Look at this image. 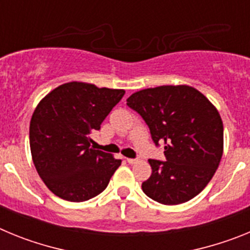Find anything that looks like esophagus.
Here are the masks:
<instances>
[{
    "label": "esophagus",
    "instance_id": "34e87169",
    "mask_svg": "<svg viewBox=\"0 0 250 250\" xmlns=\"http://www.w3.org/2000/svg\"><path fill=\"white\" fill-rule=\"evenodd\" d=\"M127 160V163H129V164H135V163H138V159H130V158H127L126 159Z\"/></svg>",
    "mask_w": 250,
    "mask_h": 250
}]
</instances>
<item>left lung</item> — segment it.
<instances>
[{"label":"left lung","instance_id":"left-lung-1","mask_svg":"<svg viewBox=\"0 0 250 250\" xmlns=\"http://www.w3.org/2000/svg\"><path fill=\"white\" fill-rule=\"evenodd\" d=\"M127 105L149 126L167 161L149 159L151 176L143 191L165 205L189 202L210 182L224 146L223 121L215 106L189 85H164L136 91Z\"/></svg>","mask_w":250,"mask_h":250}]
</instances>
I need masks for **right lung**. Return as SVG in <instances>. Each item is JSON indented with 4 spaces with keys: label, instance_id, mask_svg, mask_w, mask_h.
<instances>
[{
    "label": "right lung",
    "instance_id": "1",
    "mask_svg": "<svg viewBox=\"0 0 250 250\" xmlns=\"http://www.w3.org/2000/svg\"><path fill=\"white\" fill-rule=\"evenodd\" d=\"M125 90L71 81L37 104L30 123V147L40 178L56 196L80 203L99 195L121 160L90 146Z\"/></svg>",
    "mask_w": 250,
    "mask_h": 250
}]
</instances>
